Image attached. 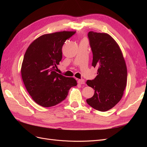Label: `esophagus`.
I'll return each mask as SVG.
<instances>
[{
	"label": "esophagus",
	"instance_id": "1",
	"mask_svg": "<svg viewBox=\"0 0 147 147\" xmlns=\"http://www.w3.org/2000/svg\"><path fill=\"white\" fill-rule=\"evenodd\" d=\"M78 83L80 84H83L85 83V81H84V79H80L78 80Z\"/></svg>",
	"mask_w": 147,
	"mask_h": 147
}]
</instances>
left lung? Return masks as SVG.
Instances as JSON below:
<instances>
[{"label":"left lung","mask_w":147,"mask_h":147,"mask_svg":"<svg viewBox=\"0 0 147 147\" xmlns=\"http://www.w3.org/2000/svg\"><path fill=\"white\" fill-rule=\"evenodd\" d=\"M88 37L93 55L92 65L98 69L96 78L86 82L95 90L86 102L93 109L105 112L117 104L123 95L127 83L125 61L110 35L90 31Z\"/></svg>","instance_id":"obj_1"}]
</instances>
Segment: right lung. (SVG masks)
<instances>
[{
  "instance_id": "obj_1",
  "label": "right lung",
  "mask_w": 147,
  "mask_h": 147,
  "mask_svg": "<svg viewBox=\"0 0 147 147\" xmlns=\"http://www.w3.org/2000/svg\"><path fill=\"white\" fill-rule=\"evenodd\" d=\"M75 34L63 31L43 35L25 53L21 70L23 81L32 99L43 107L58 104L66 98L70 88L77 86L74 78L56 72L64 43Z\"/></svg>"
}]
</instances>
